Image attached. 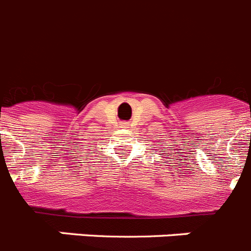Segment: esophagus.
<instances>
[{"instance_id": "esophagus-1", "label": "esophagus", "mask_w": 251, "mask_h": 251, "mask_svg": "<svg viewBox=\"0 0 251 251\" xmlns=\"http://www.w3.org/2000/svg\"><path fill=\"white\" fill-rule=\"evenodd\" d=\"M121 126H123V127H127L128 124L127 123H123V124H121Z\"/></svg>"}]
</instances>
